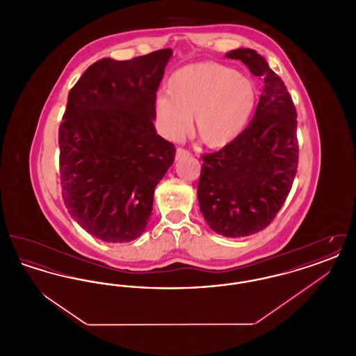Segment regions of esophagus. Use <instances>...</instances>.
<instances>
[{
    "instance_id": "34e87169",
    "label": "esophagus",
    "mask_w": 356,
    "mask_h": 356,
    "mask_svg": "<svg viewBox=\"0 0 356 356\" xmlns=\"http://www.w3.org/2000/svg\"><path fill=\"white\" fill-rule=\"evenodd\" d=\"M191 153L186 151V149H183V148H177V151H176V160H179V159H181V157H186V156H189Z\"/></svg>"
}]
</instances>
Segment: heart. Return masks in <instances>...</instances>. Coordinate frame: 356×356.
<instances>
[{
	"mask_svg": "<svg viewBox=\"0 0 356 356\" xmlns=\"http://www.w3.org/2000/svg\"><path fill=\"white\" fill-rule=\"evenodd\" d=\"M167 92L154 100V116L161 134L177 140L193 118L195 132L215 149L243 135L257 105L254 80L218 63H195L177 69L168 80Z\"/></svg>",
	"mask_w": 356,
	"mask_h": 356,
	"instance_id": "heart-1",
	"label": "heart"
}]
</instances>
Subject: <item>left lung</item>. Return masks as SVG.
Instances as JSON below:
<instances>
[{
    "mask_svg": "<svg viewBox=\"0 0 356 356\" xmlns=\"http://www.w3.org/2000/svg\"><path fill=\"white\" fill-rule=\"evenodd\" d=\"M225 57L244 63L264 88L243 135L202 157L197 199L213 232L244 237L264 229L287 199L299 159L298 121L287 86L263 56L238 48Z\"/></svg>",
    "mask_w": 356,
    "mask_h": 356,
    "instance_id": "1",
    "label": "left lung"
}]
</instances>
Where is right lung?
<instances>
[{
  "instance_id": "obj_1",
  "label": "right lung",
  "mask_w": 356,
  "mask_h": 356,
  "mask_svg": "<svg viewBox=\"0 0 356 356\" xmlns=\"http://www.w3.org/2000/svg\"><path fill=\"white\" fill-rule=\"evenodd\" d=\"M172 49L102 58L70 89L58 129L63 199L88 234L106 243L145 231L154 188L175 161L156 134L154 100Z\"/></svg>"
}]
</instances>
